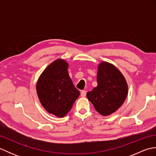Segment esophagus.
<instances>
[{
  "label": "esophagus",
  "instance_id": "1",
  "mask_svg": "<svg viewBox=\"0 0 156 156\" xmlns=\"http://www.w3.org/2000/svg\"><path fill=\"white\" fill-rule=\"evenodd\" d=\"M86 95H87V91L85 90H82L81 92V94H80V96L82 97H85Z\"/></svg>",
  "mask_w": 156,
  "mask_h": 156
}]
</instances>
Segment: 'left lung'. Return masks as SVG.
<instances>
[{
    "mask_svg": "<svg viewBox=\"0 0 156 156\" xmlns=\"http://www.w3.org/2000/svg\"><path fill=\"white\" fill-rule=\"evenodd\" d=\"M97 87L87 96L94 108L102 116L113 113L123 104L128 86L122 73L111 63L102 62L98 66Z\"/></svg>",
    "mask_w": 156,
    "mask_h": 156,
    "instance_id": "obj_1",
    "label": "left lung"
}]
</instances>
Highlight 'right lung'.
I'll return each instance as SVG.
<instances>
[{
    "instance_id": "obj_1",
    "label": "right lung",
    "mask_w": 156,
    "mask_h": 156,
    "mask_svg": "<svg viewBox=\"0 0 156 156\" xmlns=\"http://www.w3.org/2000/svg\"><path fill=\"white\" fill-rule=\"evenodd\" d=\"M68 62L57 59L38 78L36 90L41 105L49 113L64 117L80 95L69 76Z\"/></svg>"
}]
</instances>
